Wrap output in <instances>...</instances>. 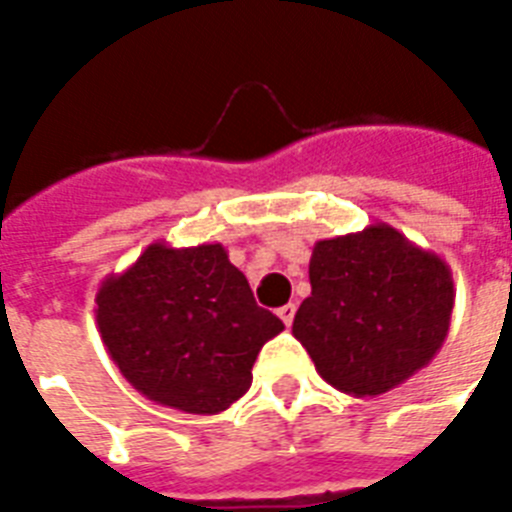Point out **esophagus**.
I'll return each instance as SVG.
<instances>
[{"label": "esophagus", "mask_w": 512, "mask_h": 512, "mask_svg": "<svg viewBox=\"0 0 512 512\" xmlns=\"http://www.w3.org/2000/svg\"><path fill=\"white\" fill-rule=\"evenodd\" d=\"M295 305L289 303V305H281L279 308V319L284 321V324H287V327H292V321H295Z\"/></svg>", "instance_id": "obj_1"}]
</instances>
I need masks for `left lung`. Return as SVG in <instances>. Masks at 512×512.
Instances as JSON below:
<instances>
[{
  "mask_svg": "<svg viewBox=\"0 0 512 512\" xmlns=\"http://www.w3.org/2000/svg\"><path fill=\"white\" fill-rule=\"evenodd\" d=\"M311 297L292 335L319 374L350 396H380L444 345L454 308L449 265L390 225L324 239L311 255Z\"/></svg>",
  "mask_w": 512,
  "mask_h": 512,
  "instance_id": "left-lung-1",
  "label": "left lung"
}]
</instances>
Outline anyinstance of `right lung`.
<instances>
[{
    "mask_svg": "<svg viewBox=\"0 0 512 512\" xmlns=\"http://www.w3.org/2000/svg\"><path fill=\"white\" fill-rule=\"evenodd\" d=\"M95 303L108 356L132 388L188 414L239 401L260 348L284 329L220 244H151L103 281Z\"/></svg>",
    "mask_w": 512,
    "mask_h": 512,
    "instance_id": "right-lung-1",
    "label": "right lung"
}]
</instances>
